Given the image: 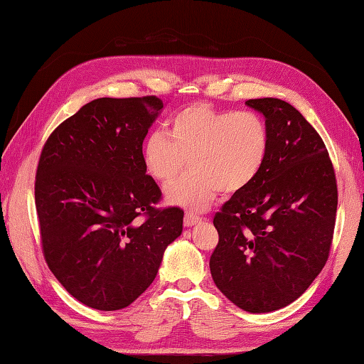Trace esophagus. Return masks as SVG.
<instances>
[{"mask_svg": "<svg viewBox=\"0 0 364 364\" xmlns=\"http://www.w3.org/2000/svg\"><path fill=\"white\" fill-rule=\"evenodd\" d=\"M200 220V215L196 214L194 211H185V218H183V225L185 227H193L194 223H198Z\"/></svg>", "mask_w": 364, "mask_h": 364, "instance_id": "34e87169", "label": "esophagus"}]
</instances>
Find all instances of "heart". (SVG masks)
<instances>
[{
    "instance_id": "1",
    "label": "heart",
    "mask_w": 364,
    "mask_h": 364,
    "mask_svg": "<svg viewBox=\"0 0 364 364\" xmlns=\"http://www.w3.org/2000/svg\"><path fill=\"white\" fill-rule=\"evenodd\" d=\"M269 127L252 110H219L193 104L171 114L165 132L145 137V170L159 183H170L185 168L191 170L166 186L171 202L203 210L220 190L235 194L251 185L268 159Z\"/></svg>"
}]
</instances>
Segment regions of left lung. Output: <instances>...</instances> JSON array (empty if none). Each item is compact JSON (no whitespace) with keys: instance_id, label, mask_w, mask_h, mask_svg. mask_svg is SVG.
Returning <instances> with one entry per match:
<instances>
[{"instance_id":"obj_1","label":"left lung","mask_w":364,"mask_h":364,"mask_svg":"<svg viewBox=\"0 0 364 364\" xmlns=\"http://www.w3.org/2000/svg\"><path fill=\"white\" fill-rule=\"evenodd\" d=\"M245 104L267 119L269 153L257 179L214 214L210 269L235 306L257 314L297 300L326 264L338 191L326 145L299 110L276 97Z\"/></svg>"}]
</instances>
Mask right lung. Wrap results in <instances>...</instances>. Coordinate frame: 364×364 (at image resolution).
Listing matches in <instances>:
<instances>
[{"label":"right lung","mask_w":364,"mask_h":364,"mask_svg":"<svg viewBox=\"0 0 364 364\" xmlns=\"http://www.w3.org/2000/svg\"><path fill=\"white\" fill-rule=\"evenodd\" d=\"M158 96L100 97L47 137L35 205L47 267L85 306H129L153 283L183 211L158 208L142 142L162 110Z\"/></svg>","instance_id":"right-lung-1"}]
</instances>
